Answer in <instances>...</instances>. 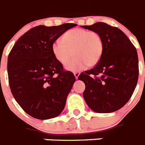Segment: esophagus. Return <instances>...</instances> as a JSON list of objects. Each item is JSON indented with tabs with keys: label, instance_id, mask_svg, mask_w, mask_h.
Masks as SVG:
<instances>
[{
	"label": "esophagus",
	"instance_id": "34e87169",
	"mask_svg": "<svg viewBox=\"0 0 145 145\" xmlns=\"http://www.w3.org/2000/svg\"><path fill=\"white\" fill-rule=\"evenodd\" d=\"M79 72H74V75H75V77L76 79H78V75H79Z\"/></svg>",
	"mask_w": 145,
	"mask_h": 145
}]
</instances>
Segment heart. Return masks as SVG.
Returning a JSON list of instances; mask_svg holds the SVG:
<instances>
[{"mask_svg":"<svg viewBox=\"0 0 145 145\" xmlns=\"http://www.w3.org/2000/svg\"><path fill=\"white\" fill-rule=\"evenodd\" d=\"M52 52L58 61L67 65L73 53L76 57L67 66L70 71H78L88 66H95L100 61L104 44L99 33L85 29H72L65 32L62 39L52 44Z\"/></svg>","mask_w":145,"mask_h":145,"instance_id":"b5f03b06","label":"heart"}]
</instances>
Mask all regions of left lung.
Instances as JSON below:
<instances>
[{
	"instance_id": "8db88e82",
	"label": "left lung",
	"mask_w": 145,
	"mask_h": 145,
	"mask_svg": "<svg viewBox=\"0 0 145 145\" xmlns=\"http://www.w3.org/2000/svg\"><path fill=\"white\" fill-rule=\"evenodd\" d=\"M82 27L99 33L104 44L99 63L78 78L85 84L84 99L89 108L97 113L115 112L130 100L137 84L136 49L122 31L106 23Z\"/></svg>"
}]
</instances>
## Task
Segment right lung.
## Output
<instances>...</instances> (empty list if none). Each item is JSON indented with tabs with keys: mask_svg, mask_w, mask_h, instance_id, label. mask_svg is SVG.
I'll return each mask as SVG.
<instances>
[{
	"mask_svg": "<svg viewBox=\"0 0 145 145\" xmlns=\"http://www.w3.org/2000/svg\"><path fill=\"white\" fill-rule=\"evenodd\" d=\"M75 24L37 26L17 40L8 56L7 71L12 94L21 108L33 118L58 116L65 107L75 81L52 52V44Z\"/></svg>",
	"mask_w": 145,
	"mask_h": 145,
	"instance_id": "obj_1",
	"label": "right lung"
}]
</instances>
